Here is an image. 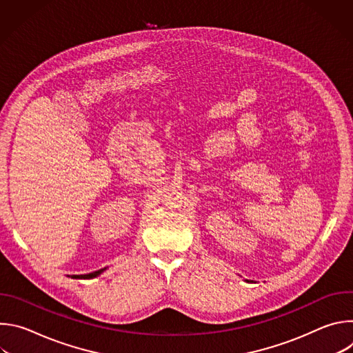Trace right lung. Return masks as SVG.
<instances>
[{
	"label": "right lung",
	"instance_id": "obj_1",
	"mask_svg": "<svg viewBox=\"0 0 353 353\" xmlns=\"http://www.w3.org/2000/svg\"><path fill=\"white\" fill-rule=\"evenodd\" d=\"M105 271V268L103 270H99V271H94V272H90V274H86V275H74V278H82V279H90V278H94V276H97V275H100Z\"/></svg>",
	"mask_w": 353,
	"mask_h": 353
}]
</instances>
